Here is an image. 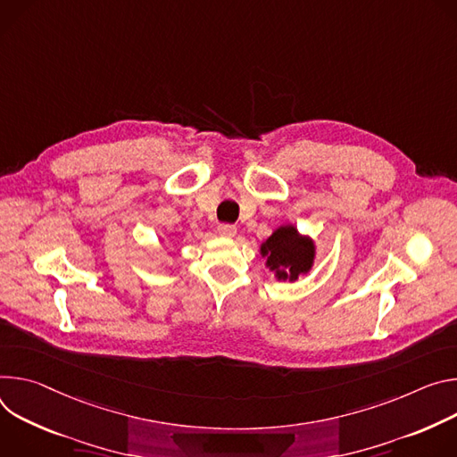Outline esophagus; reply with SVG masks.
Instances as JSON below:
<instances>
[{
  "mask_svg": "<svg viewBox=\"0 0 457 457\" xmlns=\"http://www.w3.org/2000/svg\"><path fill=\"white\" fill-rule=\"evenodd\" d=\"M218 232H220L221 236H225V237H234L236 232H237V228H236L234 225H230V223H221V225L218 227Z\"/></svg>",
  "mask_w": 457,
  "mask_h": 457,
  "instance_id": "1",
  "label": "esophagus"
}]
</instances>
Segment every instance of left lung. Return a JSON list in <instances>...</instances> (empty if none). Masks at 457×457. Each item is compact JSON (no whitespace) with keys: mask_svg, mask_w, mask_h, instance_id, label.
Listing matches in <instances>:
<instances>
[{"mask_svg":"<svg viewBox=\"0 0 457 457\" xmlns=\"http://www.w3.org/2000/svg\"><path fill=\"white\" fill-rule=\"evenodd\" d=\"M262 254L279 279L295 281L312 267L314 245L309 237H301L294 227H281L262 245Z\"/></svg>","mask_w":457,"mask_h":457,"instance_id":"8db88e82","label":"left lung"}]
</instances>
